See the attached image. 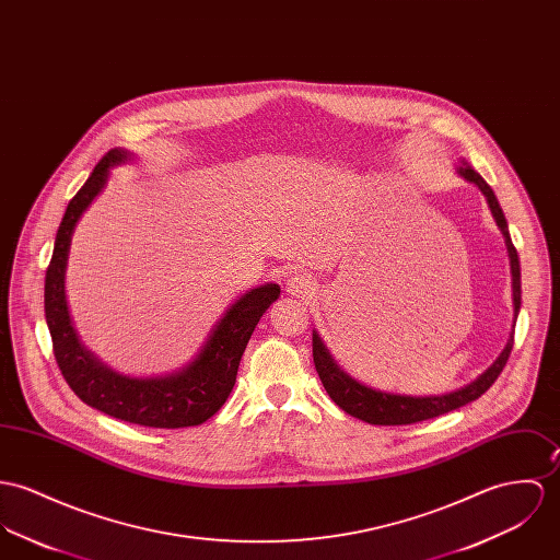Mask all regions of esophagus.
<instances>
[{"label":"esophagus","mask_w":560,"mask_h":560,"mask_svg":"<svg viewBox=\"0 0 560 560\" xmlns=\"http://www.w3.org/2000/svg\"><path fill=\"white\" fill-rule=\"evenodd\" d=\"M314 291H316V284H314V280L307 273H293V276H289V280H287V293L289 295L305 300V298H312Z\"/></svg>","instance_id":"obj_1"}]
</instances>
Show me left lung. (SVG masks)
Returning a JSON list of instances; mask_svg holds the SVG:
<instances>
[{"label":"left lung","mask_w":560,"mask_h":560,"mask_svg":"<svg viewBox=\"0 0 560 560\" xmlns=\"http://www.w3.org/2000/svg\"><path fill=\"white\" fill-rule=\"evenodd\" d=\"M456 173L459 177H464L466 182L475 184L481 195L486 197L488 207L492 211V218L497 222V226L501 229L503 237H505V246H508L509 267H511V300H513V327L509 334L508 345L501 351V355L494 359V363L481 372L472 383L459 387L456 392L443 394V396H405V394H389V392H381V389H372L363 383L355 381L353 376H349L327 351V347L323 345L320 336L316 331H312V357H314V368L318 372V378L325 387V392L329 394V398L342 408L345 412L353 415L357 419L372 423V425H407V423H417V421H425L439 415H445L450 410L464 407L477 398H481L492 383L499 378V374L503 372L505 363H508L511 349H513V331H515V320L520 314V304H522V282H520V260L517 253L511 244V235H509L508 220L505 213L501 209V205L494 197V190L486 184V179L462 160V164L456 166Z\"/></svg>","instance_id":"obj_1"}]
</instances>
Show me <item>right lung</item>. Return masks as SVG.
Returning <instances> with one entry per match:
<instances>
[{"label":"right lung","mask_w":560,"mask_h":560,"mask_svg":"<svg viewBox=\"0 0 560 560\" xmlns=\"http://www.w3.org/2000/svg\"><path fill=\"white\" fill-rule=\"evenodd\" d=\"M132 158L121 148L106 153L61 218L45 278V316L52 353L66 383L88 407L145 428L199 425L215 415L233 392L246 345L265 310L280 298V287L267 282L237 298L213 325L195 359L171 374L126 376L94 355L72 327L66 302L68 255L77 222L104 190L110 168Z\"/></svg>","instance_id":"1"}]
</instances>
